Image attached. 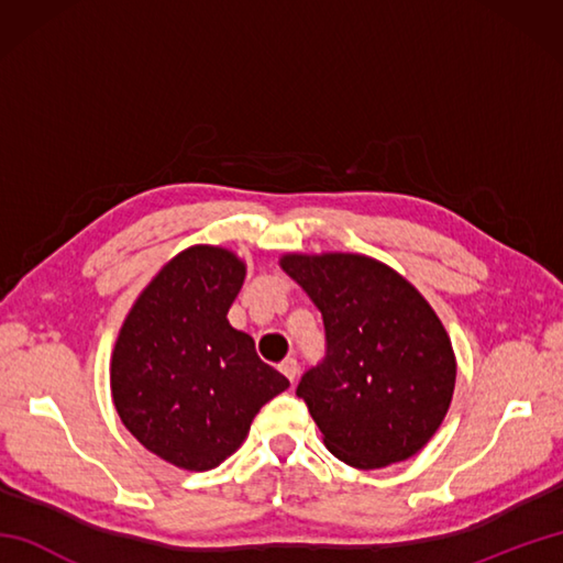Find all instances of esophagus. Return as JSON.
<instances>
[{"label": "esophagus", "instance_id": "obj_1", "mask_svg": "<svg viewBox=\"0 0 563 563\" xmlns=\"http://www.w3.org/2000/svg\"><path fill=\"white\" fill-rule=\"evenodd\" d=\"M280 373L288 377L290 382H295L297 375H300V365H297L295 357H285V361L280 363Z\"/></svg>", "mask_w": 563, "mask_h": 563}]
</instances>
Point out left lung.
Listing matches in <instances>:
<instances>
[{
	"label": "left lung",
	"instance_id": "8db88e82",
	"mask_svg": "<svg viewBox=\"0 0 563 563\" xmlns=\"http://www.w3.org/2000/svg\"><path fill=\"white\" fill-rule=\"evenodd\" d=\"M280 268L324 319V361L297 385L324 445L357 470L409 460L435 435L457 375L433 307L361 254H288Z\"/></svg>",
	"mask_w": 563,
	"mask_h": 563
}]
</instances>
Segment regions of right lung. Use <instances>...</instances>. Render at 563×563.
<instances>
[{
	"instance_id": "add662e5",
	"label": "right lung",
	"mask_w": 563,
	"mask_h": 563,
	"mask_svg": "<svg viewBox=\"0 0 563 563\" xmlns=\"http://www.w3.org/2000/svg\"><path fill=\"white\" fill-rule=\"evenodd\" d=\"M244 275L232 251L190 246L154 275L118 333L115 411L142 445L181 470L224 462L261 406L290 387L227 321Z\"/></svg>"
}]
</instances>
